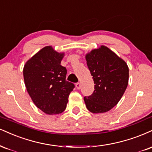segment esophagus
Here are the masks:
<instances>
[{"label": "esophagus", "instance_id": "esophagus-1", "mask_svg": "<svg viewBox=\"0 0 152 152\" xmlns=\"http://www.w3.org/2000/svg\"><path fill=\"white\" fill-rule=\"evenodd\" d=\"M76 87L77 89H80V88H81V83H76Z\"/></svg>", "mask_w": 152, "mask_h": 152}]
</instances>
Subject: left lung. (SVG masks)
<instances>
[{
    "label": "left lung",
    "mask_w": 152,
    "mask_h": 152,
    "mask_svg": "<svg viewBox=\"0 0 152 152\" xmlns=\"http://www.w3.org/2000/svg\"><path fill=\"white\" fill-rule=\"evenodd\" d=\"M95 86L92 95L84 97L87 109L103 113L115 106L128 85L129 69L126 62L105 46L86 55Z\"/></svg>",
    "instance_id": "obj_1"
}]
</instances>
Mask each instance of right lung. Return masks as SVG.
Segmentation results:
<instances>
[{
    "instance_id": "right-lung-1",
    "label": "right lung",
    "mask_w": 152,
    "mask_h": 152,
    "mask_svg": "<svg viewBox=\"0 0 152 152\" xmlns=\"http://www.w3.org/2000/svg\"><path fill=\"white\" fill-rule=\"evenodd\" d=\"M64 53L44 47L26 62L23 69L27 93L38 108L47 115L65 110L74 83L66 80L67 70L61 65Z\"/></svg>"
}]
</instances>
